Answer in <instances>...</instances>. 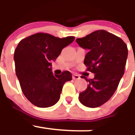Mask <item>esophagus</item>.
Segmentation results:
<instances>
[{
    "label": "esophagus",
    "instance_id": "1",
    "mask_svg": "<svg viewBox=\"0 0 135 135\" xmlns=\"http://www.w3.org/2000/svg\"><path fill=\"white\" fill-rule=\"evenodd\" d=\"M80 79V76H79V75H75V74H74V75H73V79L76 80V79Z\"/></svg>",
    "mask_w": 135,
    "mask_h": 135
}]
</instances>
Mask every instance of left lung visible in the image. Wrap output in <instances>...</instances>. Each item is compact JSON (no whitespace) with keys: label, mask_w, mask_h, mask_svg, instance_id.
<instances>
[{"label":"left lung","mask_w":135,"mask_h":135,"mask_svg":"<svg viewBox=\"0 0 135 135\" xmlns=\"http://www.w3.org/2000/svg\"><path fill=\"white\" fill-rule=\"evenodd\" d=\"M76 43L87 49L84 65L87 70L94 73V78L88 79L85 90L79 93L80 102L89 108H97L105 104L116 91L124 73L128 48L120 37L105 30H97Z\"/></svg>","instance_id":"left-lung-1"}]
</instances>
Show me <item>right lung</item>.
I'll return each instance as SVG.
<instances>
[{
  "instance_id": "add662e5",
  "label": "right lung",
  "mask_w": 135,
  "mask_h": 135,
  "mask_svg": "<svg viewBox=\"0 0 135 135\" xmlns=\"http://www.w3.org/2000/svg\"><path fill=\"white\" fill-rule=\"evenodd\" d=\"M73 36L64 38L37 33L19 42L14 53L16 75L24 95L32 104L48 108L58 102L65 83L72 80L69 71L54 75L52 63Z\"/></svg>"
}]
</instances>
